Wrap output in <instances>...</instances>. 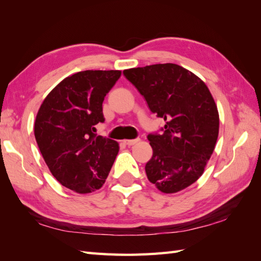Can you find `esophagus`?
<instances>
[{"mask_svg": "<svg viewBox=\"0 0 261 261\" xmlns=\"http://www.w3.org/2000/svg\"><path fill=\"white\" fill-rule=\"evenodd\" d=\"M139 142V139H134V140H124V143L127 146H134L136 143Z\"/></svg>", "mask_w": 261, "mask_h": 261, "instance_id": "esophagus-1", "label": "esophagus"}]
</instances>
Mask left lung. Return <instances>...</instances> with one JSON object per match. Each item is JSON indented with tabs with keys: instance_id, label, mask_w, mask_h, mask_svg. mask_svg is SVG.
<instances>
[{
	"instance_id": "obj_1",
	"label": "left lung",
	"mask_w": 261,
	"mask_h": 261,
	"mask_svg": "<svg viewBox=\"0 0 261 261\" xmlns=\"http://www.w3.org/2000/svg\"><path fill=\"white\" fill-rule=\"evenodd\" d=\"M123 74L165 121L164 134L149 135L148 179L165 194L194 184L204 173L219 136V111L206 84L176 64L130 68Z\"/></svg>"
}]
</instances>
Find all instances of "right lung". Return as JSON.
Returning <instances> with one entry per match:
<instances>
[{"label":"right lung","mask_w":261,"mask_h":261,"mask_svg":"<svg viewBox=\"0 0 261 261\" xmlns=\"http://www.w3.org/2000/svg\"><path fill=\"white\" fill-rule=\"evenodd\" d=\"M121 70H84L66 77L43 99L35 137L53 176L79 194L99 190L118 156L119 143L94 134L104 122L102 103Z\"/></svg>","instance_id":"1"}]
</instances>
